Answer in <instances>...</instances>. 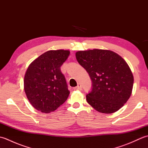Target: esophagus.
<instances>
[{
    "label": "esophagus",
    "mask_w": 148,
    "mask_h": 148,
    "mask_svg": "<svg viewBox=\"0 0 148 148\" xmlns=\"http://www.w3.org/2000/svg\"><path fill=\"white\" fill-rule=\"evenodd\" d=\"M76 88V90H81V89H82V86H81V84L78 83V84H77V86L76 88Z\"/></svg>",
    "instance_id": "esophagus-1"
}]
</instances>
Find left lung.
Segmentation results:
<instances>
[{"label":"left lung","mask_w":148,"mask_h":148,"mask_svg":"<svg viewBox=\"0 0 148 148\" xmlns=\"http://www.w3.org/2000/svg\"><path fill=\"white\" fill-rule=\"evenodd\" d=\"M78 63L92 81L86 100L96 111L115 112L124 106L132 92L134 76L126 61L108 49H89L76 53Z\"/></svg>","instance_id":"obj_1"}]
</instances>
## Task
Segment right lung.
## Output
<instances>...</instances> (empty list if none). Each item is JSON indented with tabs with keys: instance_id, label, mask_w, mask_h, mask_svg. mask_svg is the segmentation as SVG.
<instances>
[{
	"instance_id": "obj_1",
	"label": "right lung",
	"mask_w": 148,
	"mask_h": 148,
	"mask_svg": "<svg viewBox=\"0 0 148 148\" xmlns=\"http://www.w3.org/2000/svg\"><path fill=\"white\" fill-rule=\"evenodd\" d=\"M69 54V50H49L28 67L23 81L25 92L39 111H55L67 99L70 92L60 67Z\"/></svg>"
}]
</instances>
